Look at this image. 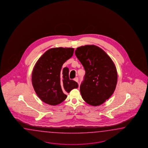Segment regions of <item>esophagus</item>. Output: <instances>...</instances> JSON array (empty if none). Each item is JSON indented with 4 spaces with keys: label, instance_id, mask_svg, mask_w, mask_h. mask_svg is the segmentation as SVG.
<instances>
[{
    "label": "esophagus",
    "instance_id": "1",
    "mask_svg": "<svg viewBox=\"0 0 148 148\" xmlns=\"http://www.w3.org/2000/svg\"><path fill=\"white\" fill-rule=\"evenodd\" d=\"M74 80L75 81H76V82L79 83V79H78L77 77H76L75 79H74Z\"/></svg>",
    "mask_w": 148,
    "mask_h": 148
}]
</instances>
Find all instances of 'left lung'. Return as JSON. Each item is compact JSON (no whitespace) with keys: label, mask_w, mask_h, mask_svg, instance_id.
<instances>
[{"label":"left lung","mask_w":148,"mask_h":148,"mask_svg":"<svg viewBox=\"0 0 148 148\" xmlns=\"http://www.w3.org/2000/svg\"><path fill=\"white\" fill-rule=\"evenodd\" d=\"M75 53L86 71L79 88L82 98L90 105H101L112 96L117 84L114 63L102 49L95 45L81 46Z\"/></svg>","instance_id":"8db88e82"}]
</instances>
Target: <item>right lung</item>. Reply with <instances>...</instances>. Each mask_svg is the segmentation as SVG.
I'll use <instances>...</instances> for the list:
<instances>
[{"instance_id":"add662e5","label":"right lung","mask_w":148,"mask_h":148,"mask_svg":"<svg viewBox=\"0 0 148 148\" xmlns=\"http://www.w3.org/2000/svg\"><path fill=\"white\" fill-rule=\"evenodd\" d=\"M74 48L62 47L47 50L36 62L32 74L33 88L39 98L50 105L64 101L66 93L78 88L69 78V69L62 65L73 55Z\"/></svg>"}]
</instances>
